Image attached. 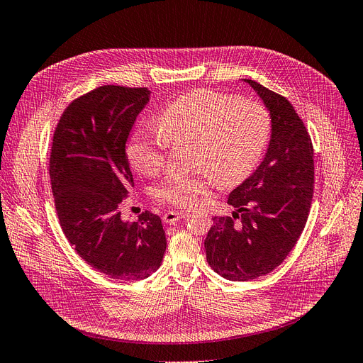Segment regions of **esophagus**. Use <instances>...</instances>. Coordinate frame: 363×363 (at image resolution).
<instances>
[{"mask_svg":"<svg viewBox=\"0 0 363 363\" xmlns=\"http://www.w3.org/2000/svg\"><path fill=\"white\" fill-rule=\"evenodd\" d=\"M186 216L184 212H177V211H169V212H166L164 216H163V221L166 223V224H177L179 220H182V218H185Z\"/></svg>","mask_w":363,"mask_h":363,"instance_id":"1","label":"esophagus"}]
</instances>
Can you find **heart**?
Wrapping results in <instances>:
<instances>
[{"instance_id":"1","label":"heart","mask_w":363,"mask_h":363,"mask_svg":"<svg viewBox=\"0 0 363 363\" xmlns=\"http://www.w3.org/2000/svg\"><path fill=\"white\" fill-rule=\"evenodd\" d=\"M158 131L139 130L128 145L131 166L152 177L164 166L167 146L190 143L193 177H170L154 194L169 205L193 206L213 181L233 185L257 166L269 139V113L257 101L236 100L212 89H196L169 104L157 119Z\"/></svg>"}]
</instances>
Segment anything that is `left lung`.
Returning a JSON list of instances; mask_svg holds the SVG:
<instances>
[{
    "mask_svg": "<svg viewBox=\"0 0 363 363\" xmlns=\"http://www.w3.org/2000/svg\"><path fill=\"white\" fill-rule=\"evenodd\" d=\"M242 80L269 112L271 139L256 172L227 199L233 218L213 217L205 239L209 266L230 281L259 278L284 262L303 232L314 191L313 143L302 119L286 97Z\"/></svg>",
    "mask_w": 363,
    "mask_h": 363,
    "instance_id": "8db88e82",
    "label": "left lung"
}]
</instances>
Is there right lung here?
I'll use <instances>...</instances> for the list:
<instances>
[{
  "instance_id": "1",
  "label": "right lung",
  "mask_w": 363,
  "mask_h": 363,
  "mask_svg": "<svg viewBox=\"0 0 363 363\" xmlns=\"http://www.w3.org/2000/svg\"><path fill=\"white\" fill-rule=\"evenodd\" d=\"M150 97L147 88L99 86L69 104L53 133L49 174L62 232L94 269L121 281L155 272L167 245L158 216L130 223L119 211L134 186L125 143Z\"/></svg>"
}]
</instances>
